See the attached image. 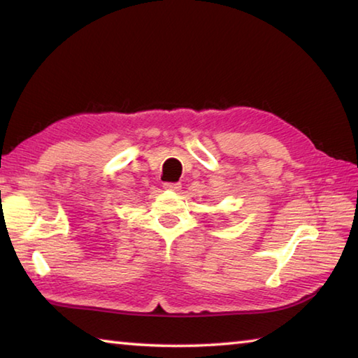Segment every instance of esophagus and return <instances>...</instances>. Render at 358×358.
<instances>
[{"instance_id":"1","label":"esophagus","mask_w":358,"mask_h":358,"mask_svg":"<svg viewBox=\"0 0 358 358\" xmlns=\"http://www.w3.org/2000/svg\"><path fill=\"white\" fill-rule=\"evenodd\" d=\"M181 187V183H172V181H166L164 183V189H169V191H178Z\"/></svg>"}]
</instances>
